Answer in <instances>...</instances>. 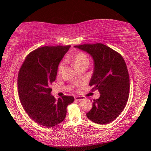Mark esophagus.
Listing matches in <instances>:
<instances>
[{"label":"esophagus","instance_id":"34e87169","mask_svg":"<svg viewBox=\"0 0 151 151\" xmlns=\"http://www.w3.org/2000/svg\"><path fill=\"white\" fill-rule=\"evenodd\" d=\"M74 99L76 100H77V101H81V100H83L84 99V97H83V96H75Z\"/></svg>","mask_w":151,"mask_h":151}]
</instances>
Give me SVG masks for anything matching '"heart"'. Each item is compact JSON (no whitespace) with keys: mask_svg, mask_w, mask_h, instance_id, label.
<instances>
[{"mask_svg":"<svg viewBox=\"0 0 151 151\" xmlns=\"http://www.w3.org/2000/svg\"><path fill=\"white\" fill-rule=\"evenodd\" d=\"M67 61L70 62L73 65L75 66V67L77 69H79L80 68L82 67H88L89 64V58L87 54L83 52H77L74 55L71 57H67L66 58ZM63 67H64V62H60L58 67V74H60L61 72L63 70ZM77 86H79V84H76Z\"/></svg>","mask_w":151,"mask_h":151,"instance_id":"b5f03b06","label":"heart"}]
</instances>
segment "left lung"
Here are the masks:
<instances>
[{"label":"left lung","instance_id":"8db88e82","mask_svg":"<svg viewBox=\"0 0 151 151\" xmlns=\"http://www.w3.org/2000/svg\"><path fill=\"white\" fill-rule=\"evenodd\" d=\"M74 47L92 56L94 68L89 86L101 94L94 99L86 116L98 124H107L120 115L129 99L130 80L125 62L119 53L100 43Z\"/></svg>","mask_w":151,"mask_h":151}]
</instances>
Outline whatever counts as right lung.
Instances as JSON below:
<instances>
[{"mask_svg":"<svg viewBox=\"0 0 151 151\" xmlns=\"http://www.w3.org/2000/svg\"><path fill=\"white\" fill-rule=\"evenodd\" d=\"M70 45L43 47L26 56L17 76L19 100L24 111L36 123L52 127L65 119L67 107L74 98L63 96L57 100L50 85L56 79L59 63Z\"/></svg>","mask_w":151,"mask_h":151,"instance_id":"add662e5","label":"right lung"}]
</instances>
